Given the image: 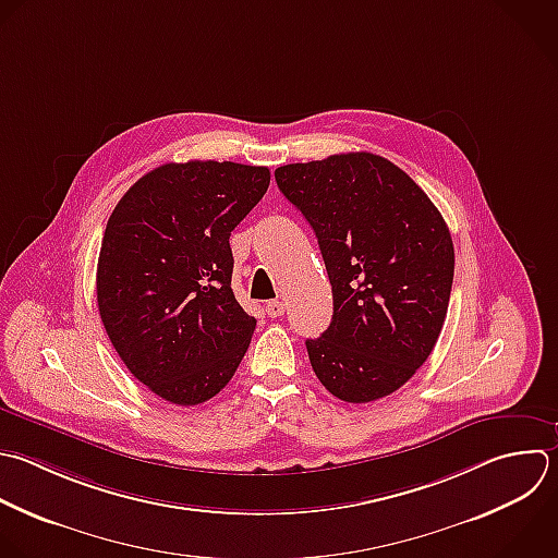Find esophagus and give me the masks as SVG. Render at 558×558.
I'll use <instances>...</instances> for the list:
<instances>
[{
  "label": "esophagus",
  "mask_w": 558,
  "mask_h": 558,
  "mask_svg": "<svg viewBox=\"0 0 558 558\" xmlns=\"http://www.w3.org/2000/svg\"><path fill=\"white\" fill-rule=\"evenodd\" d=\"M283 312H286V305H283L281 301H268V303H266V314H268L270 318L283 316Z\"/></svg>",
  "instance_id": "obj_1"
}]
</instances>
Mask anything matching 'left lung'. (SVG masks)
<instances>
[{"label":"left lung","mask_w":558,"mask_h":558,"mask_svg":"<svg viewBox=\"0 0 558 558\" xmlns=\"http://www.w3.org/2000/svg\"><path fill=\"white\" fill-rule=\"evenodd\" d=\"M318 238L333 294L312 368L338 399L368 403L401 388L429 357L449 305L453 244L427 194L371 153L275 170Z\"/></svg>","instance_id":"obj_1"}]
</instances>
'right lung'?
<instances>
[{
    "label": "right lung",
    "mask_w": 558,
    "mask_h": 558,
    "mask_svg": "<svg viewBox=\"0 0 558 558\" xmlns=\"http://www.w3.org/2000/svg\"><path fill=\"white\" fill-rule=\"evenodd\" d=\"M270 172L231 161L166 163L116 205L96 292L126 368L161 399L198 405L238 371L257 320L231 290V231Z\"/></svg>",
    "instance_id": "add662e5"
}]
</instances>
